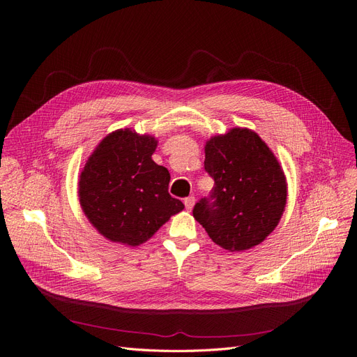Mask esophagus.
Listing matches in <instances>:
<instances>
[{
    "instance_id": "1",
    "label": "esophagus",
    "mask_w": 357,
    "mask_h": 357,
    "mask_svg": "<svg viewBox=\"0 0 357 357\" xmlns=\"http://www.w3.org/2000/svg\"><path fill=\"white\" fill-rule=\"evenodd\" d=\"M185 208L188 210V211H191L192 208H194V204H195V198L194 197H188V198H185Z\"/></svg>"
}]
</instances>
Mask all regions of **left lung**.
Returning <instances> with one entry per match:
<instances>
[{
    "label": "left lung",
    "instance_id": "8db88e82",
    "mask_svg": "<svg viewBox=\"0 0 357 357\" xmlns=\"http://www.w3.org/2000/svg\"><path fill=\"white\" fill-rule=\"evenodd\" d=\"M204 167L214 179L211 198L194 207V218L229 252L260 245L279 224L287 205L284 169L250 128L233 127L205 143Z\"/></svg>",
    "mask_w": 357,
    "mask_h": 357
}]
</instances>
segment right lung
I'll list each match as a JSON object with an SVG mask.
<instances>
[{
	"mask_svg": "<svg viewBox=\"0 0 357 357\" xmlns=\"http://www.w3.org/2000/svg\"><path fill=\"white\" fill-rule=\"evenodd\" d=\"M156 147L155 136L119 128L98 143L81 171V208L109 241L140 246L183 210L167 192L169 171L152 159Z\"/></svg>",
	"mask_w": 357,
	"mask_h": 357,
	"instance_id": "add662e5",
	"label": "right lung"
}]
</instances>
